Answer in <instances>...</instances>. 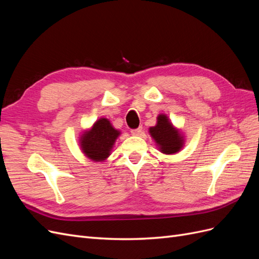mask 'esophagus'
Masks as SVG:
<instances>
[{"mask_svg": "<svg viewBox=\"0 0 259 259\" xmlns=\"http://www.w3.org/2000/svg\"><path fill=\"white\" fill-rule=\"evenodd\" d=\"M131 133H132L133 136H139V135H142L143 128H142V127H138V128H136V130H132Z\"/></svg>", "mask_w": 259, "mask_h": 259, "instance_id": "34e87169", "label": "esophagus"}]
</instances>
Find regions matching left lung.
Wrapping results in <instances>:
<instances>
[{"mask_svg":"<svg viewBox=\"0 0 259 259\" xmlns=\"http://www.w3.org/2000/svg\"><path fill=\"white\" fill-rule=\"evenodd\" d=\"M149 134L164 154H175L182 150L185 145V136L180 130L175 127L166 114H159L155 126L149 128Z\"/></svg>","mask_w":259,"mask_h":259,"instance_id":"left-lung-1","label":"left lung"}]
</instances>
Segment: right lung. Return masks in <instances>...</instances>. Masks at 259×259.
<instances>
[{
	"label": "right lung",
	"mask_w": 259,
	"mask_h": 259,
	"mask_svg": "<svg viewBox=\"0 0 259 259\" xmlns=\"http://www.w3.org/2000/svg\"><path fill=\"white\" fill-rule=\"evenodd\" d=\"M121 132L115 130L106 117H100L91 128L83 132L80 137L82 152L94 162H104L111 154V150Z\"/></svg>",
	"instance_id": "right-lung-1"
}]
</instances>
